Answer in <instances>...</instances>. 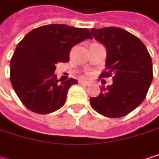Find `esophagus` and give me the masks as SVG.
<instances>
[{
    "mask_svg": "<svg viewBox=\"0 0 159 159\" xmlns=\"http://www.w3.org/2000/svg\"><path fill=\"white\" fill-rule=\"evenodd\" d=\"M80 84H83V85H85V86H87V85H89V84H90L88 82H85V81H80Z\"/></svg>",
    "mask_w": 159,
    "mask_h": 159,
    "instance_id": "1",
    "label": "esophagus"
}]
</instances>
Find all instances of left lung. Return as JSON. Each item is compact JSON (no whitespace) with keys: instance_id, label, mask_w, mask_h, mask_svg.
<instances>
[{"instance_id":"8db88e82","label":"left lung","mask_w":159,"mask_h":159,"mask_svg":"<svg viewBox=\"0 0 159 159\" xmlns=\"http://www.w3.org/2000/svg\"><path fill=\"white\" fill-rule=\"evenodd\" d=\"M91 33L107 49L108 72L100 77L114 76L112 84L100 88V94L91 98L90 104L103 116L123 117L145 98L153 80L152 59L143 42L124 29L91 28Z\"/></svg>"}]
</instances>
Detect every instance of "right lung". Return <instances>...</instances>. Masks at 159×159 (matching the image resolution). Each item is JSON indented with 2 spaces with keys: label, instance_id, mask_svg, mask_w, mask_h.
<instances>
[{
  "label": "right lung",
  "instance_id": "right-lung-1",
  "mask_svg": "<svg viewBox=\"0 0 159 159\" xmlns=\"http://www.w3.org/2000/svg\"><path fill=\"white\" fill-rule=\"evenodd\" d=\"M92 39L88 29L52 24L30 31L18 43L10 62V80L22 103L31 111L48 114L61 109L75 79L59 82L56 64L69 61L72 48Z\"/></svg>",
  "mask_w": 159,
  "mask_h": 159
}]
</instances>
